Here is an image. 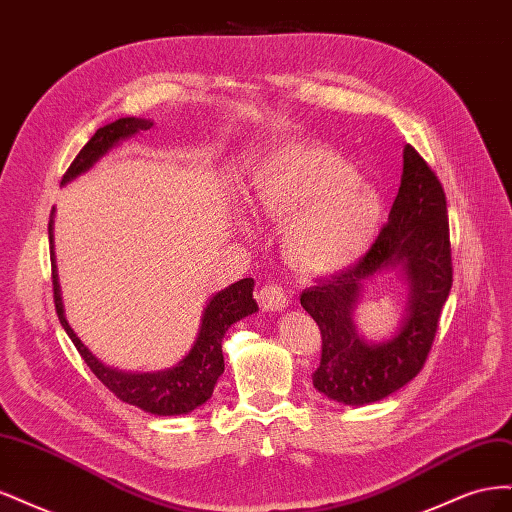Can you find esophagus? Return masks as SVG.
I'll use <instances>...</instances> for the list:
<instances>
[{"label":"esophagus","mask_w":512,"mask_h":512,"mask_svg":"<svg viewBox=\"0 0 512 512\" xmlns=\"http://www.w3.org/2000/svg\"><path fill=\"white\" fill-rule=\"evenodd\" d=\"M256 299H258L260 307L265 309V312H280V309H284L288 305L284 290L277 286V284L262 286L258 290V294H256Z\"/></svg>","instance_id":"esophagus-1"}]
</instances>
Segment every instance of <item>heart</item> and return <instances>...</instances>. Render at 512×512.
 <instances>
[{
    "mask_svg": "<svg viewBox=\"0 0 512 512\" xmlns=\"http://www.w3.org/2000/svg\"><path fill=\"white\" fill-rule=\"evenodd\" d=\"M250 203L262 218L286 224V262L305 277L359 262L384 220L380 194L339 153L316 143L267 151L252 168Z\"/></svg>",
    "mask_w": 512,
    "mask_h": 512,
    "instance_id": "1",
    "label": "heart"
}]
</instances>
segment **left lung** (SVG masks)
Wrapping results in <instances>:
<instances>
[{"instance_id": "obj_1", "label": "left lung", "mask_w": 512, "mask_h": 512, "mask_svg": "<svg viewBox=\"0 0 512 512\" xmlns=\"http://www.w3.org/2000/svg\"><path fill=\"white\" fill-rule=\"evenodd\" d=\"M397 268L409 284L407 318L386 343H367L351 322L364 286ZM453 286L451 237L440 179L412 145L404 147V175L395 203L371 250L331 280L305 288L301 305L322 335L316 391L344 406L374 404L423 369Z\"/></svg>"}]
</instances>
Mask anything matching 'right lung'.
Wrapping results in <instances>:
<instances>
[{"instance_id": "obj_1", "label": "right lung", "mask_w": 512, "mask_h": 512, "mask_svg": "<svg viewBox=\"0 0 512 512\" xmlns=\"http://www.w3.org/2000/svg\"><path fill=\"white\" fill-rule=\"evenodd\" d=\"M153 126L149 119H136V117H121L108 126L100 128L94 136L89 138V143L79 151V156L74 158L70 168L66 170L61 185L76 179L79 175L87 173L104 153L117 147L126 138L145 132ZM53 213L49 222V241H51V267H53V299H55V312L59 316L61 327L66 329L72 344L83 356L87 367L94 371L96 378L106 386L108 391H113L121 401H126L130 406L141 408L145 412L158 414V416H177L188 414L203 406L205 401L213 395V386L218 378L224 374V354H222V339L230 324L239 322L241 318L258 312V305L252 297L254 292V280L245 277L228 288L215 292L209 299L205 312H203V324L192 350L183 356V359L170 369L162 371H147V374H132V371H121L104 365L98 361L89 348L81 342L64 316V303H61L59 294V282H57V267H55V252H53Z\"/></svg>"}]
</instances>
